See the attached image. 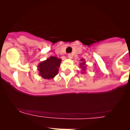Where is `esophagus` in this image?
Listing matches in <instances>:
<instances>
[{
    "label": "esophagus",
    "instance_id": "obj_1",
    "mask_svg": "<svg viewBox=\"0 0 130 130\" xmlns=\"http://www.w3.org/2000/svg\"><path fill=\"white\" fill-rule=\"evenodd\" d=\"M68 57L70 59H71L73 58V55L71 54H69L68 55Z\"/></svg>",
    "mask_w": 130,
    "mask_h": 130
}]
</instances>
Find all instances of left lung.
I'll list each match as a JSON object with an SVG mask.
<instances>
[{"instance_id": "1", "label": "left lung", "mask_w": 130, "mask_h": 130, "mask_svg": "<svg viewBox=\"0 0 130 130\" xmlns=\"http://www.w3.org/2000/svg\"><path fill=\"white\" fill-rule=\"evenodd\" d=\"M80 61H81V62H80V66L82 69L81 73L82 74H84L86 73V70H87V69H86V66H87V64H86V62L84 59H82L81 60H80Z\"/></svg>"}]
</instances>
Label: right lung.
Segmentation results:
<instances>
[{
  "instance_id": "obj_1",
  "label": "right lung",
  "mask_w": 130,
  "mask_h": 130,
  "mask_svg": "<svg viewBox=\"0 0 130 130\" xmlns=\"http://www.w3.org/2000/svg\"><path fill=\"white\" fill-rule=\"evenodd\" d=\"M61 59L57 57L50 56L46 60L41 62L38 66L39 75L44 79H52L59 73Z\"/></svg>"
}]
</instances>
